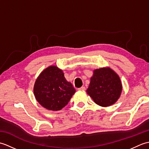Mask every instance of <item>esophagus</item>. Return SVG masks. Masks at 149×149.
<instances>
[{
  "mask_svg": "<svg viewBox=\"0 0 149 149\" xmlns=\"http://www.w3.org/2000/svg\"><path fill=\"white\" fill-rule=\"evenodd\" d=\"M86 90V88L84 86H82L81 88H79V90Z\"/></svg>",
  "mask_w": 149,
  "mask_h": 149,
  "instance_id": "obj_1",
  "label": "esophagus"
}]
</instances>
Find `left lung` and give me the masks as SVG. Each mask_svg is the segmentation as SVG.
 <instances>
[{
    "label": "left lung",
    "mask_w": 149,
    "mask_h": 149,
    "mask_svg": "<svg viewBox=\"0 0 149 149\" xmlns=\"http://www.w3.org/2000/svg\"><path fill=\"white\" fill-rule=\"evenodd\" d=\"M122 90V85L118 74L106 67L95 70L86 91L98 105L107 107L116 102Z\"/></svg>",
    "instance_id": "left-lung-1"
}]
</instances>
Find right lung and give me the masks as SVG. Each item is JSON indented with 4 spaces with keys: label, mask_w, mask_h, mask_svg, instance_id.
I'll list each match as a JSON object with an SVG mask.
<instances>
[{
    "label": "right lung",
    "mask_w": 149,
    "mask_h": 149,
    "mask_svg": "<svg viewBox=\"0 0 149 149\" xmlns=\"http://www.w3.org/2000/svg\"><path fill=\"white\" fill-rule=\"evenodd\" d=\"M33 90L40 105L51 111L61 110L75 92L72 84L66 80L63 70L56 66H50L41 72Z\"/></svg>",
    "instance_id": "right-lung-1"
}]
</instances>
